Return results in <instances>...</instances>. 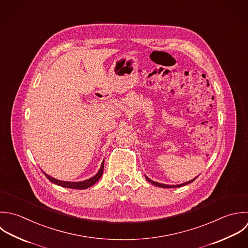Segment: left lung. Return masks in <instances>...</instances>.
I'll return each mask as SVG.
<instances>
[{
	"mask_svg": "<svg viewBox=\"0 0 248 248\" xmlns=\"http://www.w3.org/2000/svg\"><path fill=\"white\" fill-rule=\"evenodd\" d=\"M146 177V180L148 181V182H150L152 185H154V186H158V187H162V188H176V187H181V186H186V185H188V184H191L192 182H194L197 178H198V176L195 178V179H193V180H191V181H189V182H186V183H184V184H181V185H176V186H170V185H164V184H159V183H156V182H154V181H152V180H150L147 176H145Z\"/></svg>",
	"mask_w": 248,
	"mask_h": 248,
	"instance_id": "8db88e82",
	"label": "left lung"
}]
</instances>
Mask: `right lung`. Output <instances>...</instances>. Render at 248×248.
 I'll return each mask as SVG.
<instances>
[{
    "label": "right lung",
    "mask_w": 248,
    "mask_h": 248,
    "mask_svg": "<svg viewBox=\"0 0 248 248\" xmlns=\"http://www.w3.org/2000/svg\"><path fill=\"white\" fill-rule=\"evenodd\" d=\"M103 168H104V160L102 161L101 163V166L98 170V172L93 176L92 177L91 179L89 180H86V181H83V182H63V181H60V180H56L52 177H50L49 175H47L46 173L42 172L45 177L53 184L57 185V186H60L62 187H65V188H73V189H86V188H89L90 186H93L102 176V173H103Z\"/></svg>",
    "instance_id": "obj_1"
}]
</instances>
